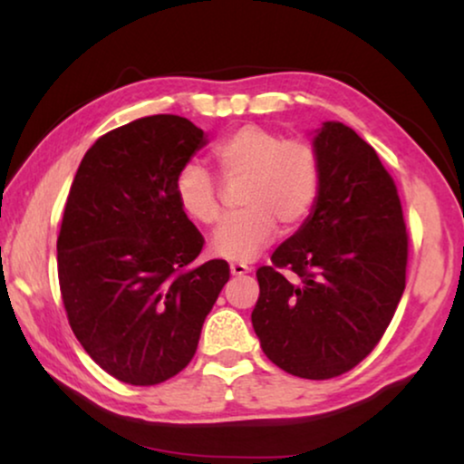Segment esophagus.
<instances>
[{"mask_svg":"<svg viewBox=\"0 0 464 464\" xmlns=\"http://www.w3.org/2000/svg\"><path fill=\"white\" fill-rule=\"evenodd\" d=\"M230 272L234 276H243L246 272H251V268L246 264H240V262H232L230 264Z\"/></svg>","mask_w":464,"mask_h":464,"instance_id":"34e87169","label":"esophagus"}]
</instances>
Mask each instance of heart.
Masks as SVG:
<instances>
[{
    "label": "heart",
    "instance_id": "b5f03b06",
    "mask_svg": "<svg viewBox=\"0 0 464 464\" xmlns=\"http://www.w3.org/2000/svg\"><path fill=\"white\" fill-rule=\"evenodd\" d=\"M226 186H238L243 211L226 219L213 234L215 256L246 262L272 243L276 221L294 230L310 218L321 192V160L314 145L300 137H281L257 124L240 126L213 148ZM175 196L181 211L196 224L221 219L218 181L200 164L189 162L177 173Z\"/></svg>",
    "mask_w": 464,
    "mask_h": 464
}]
</instances>
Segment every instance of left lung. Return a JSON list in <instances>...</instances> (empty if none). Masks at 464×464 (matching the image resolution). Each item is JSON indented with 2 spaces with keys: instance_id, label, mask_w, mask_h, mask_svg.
<instances>
[{
  "instance_id": "1",
  "label": "left lung",
  "mask_w": 464,
  "mask_h": 464,
  "mask_svg": "<svg viewBox=\"0 0 464 464\" xmlns=\"http://www.w3.org/2000/svg\"><path fill=\"white\" fill-rule=\"evenodd\" d=\"M314 150L319 200L272 253V266L257 268L251 323L272 363L291 376L329 380L382 340L403 295L410 245L397 186L376 150L340 122L323 124Z\"/></svg>"
}]
</instances>
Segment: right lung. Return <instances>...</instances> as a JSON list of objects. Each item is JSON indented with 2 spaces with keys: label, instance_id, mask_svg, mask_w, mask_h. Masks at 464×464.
<instances>
[{
  "label": "right lung",
  "instance_id": "1",
  "mask_svg": "<svg viewBox=\"0 0 464 464\" xmlns=\"http://www.w3.org/2000/svg\"><path fill=\"white\" fill-rule=\"evenodd\" d=\"M202 145L188 118L132 120L94 141L69 189L56 238L63 306L84 351L120 382L177 376L230 278L226 259L194 264L205 238L175 196Z\"/></svg>",
  "mask_w": 464,
  "mask_h": 464
}]
</instances>
